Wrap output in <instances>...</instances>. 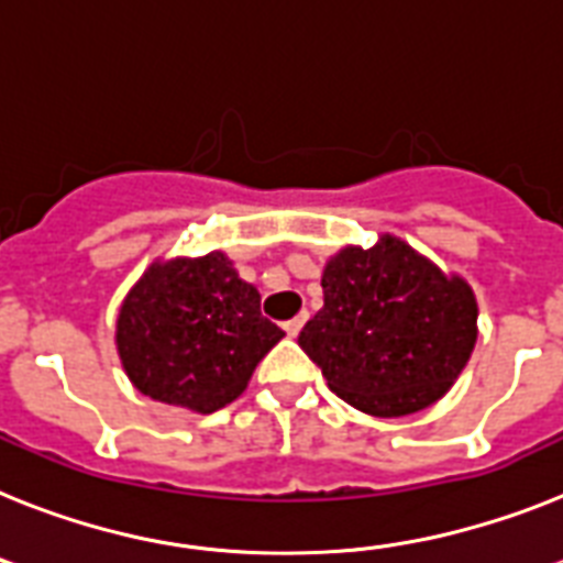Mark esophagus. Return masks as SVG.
I'll list each match as a JSON object with an SVG mask.
<instances>
[{"label":"esophagus","mask_w":563,"mask_h":563,"mask_svg":"<svg viewBox=\"0 0 563 563\" xmlns=\"http://www.w3.org/2000/svg\"><path fill=\"white\" fill-rule=\"evenodd\" d=\"M305 322H308V313H299V316H296V319H290V322H285L287 336H299L301 324H305Z\"/></svg>","instance_id":"34e87169"}]
</instances>
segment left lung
Here are the masks:
<instances>
[{
	"mask_svg": "<svg viewBox=\"0 0 563 563\" xmlns=\"http://www.w3.org/2000/svg\"><path fill=\"white\" fill-rule=\"evenodd\" d=\"M324 308L299 333L328 388L374 417H406L438 402L477 342V301L460 276L383 235L324 264Z\"/></svg>",
	"mask_w": 563,
	"mask_h": 563,
	"instance_id": "8db88e82",
	"label": "left lung"
}]
</instances>
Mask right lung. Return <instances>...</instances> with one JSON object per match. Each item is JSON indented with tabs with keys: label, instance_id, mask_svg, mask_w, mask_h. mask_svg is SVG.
Masks as SVG:
<instances>
[{
	"label": "right lung",
	"instance_id": "add662e5",
	"mask_svg": "<svg viewBox=\"0 0 563 563\" xmlns=\"http://www.w3.org/2000/svg\"><path fill=\"white\" fill-rule=\"evenodd\" d=\"M282 336L224 253L155 262L118 316V354L134 388L198 415L241 397Z\"/></svg>",
	"mask_w": 563,
	"mask_h": 563
}]
</instances>
